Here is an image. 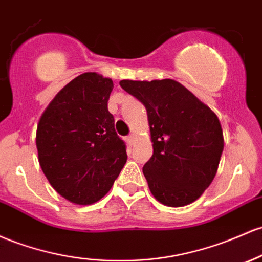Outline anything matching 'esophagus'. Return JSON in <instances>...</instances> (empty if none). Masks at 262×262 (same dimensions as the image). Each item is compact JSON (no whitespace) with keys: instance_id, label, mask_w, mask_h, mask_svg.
Instances as JSON below:
<instances>
[{"instance_id":"esophagus-1","label":"esophagus","mask_w":262,"mask_h":262,"mask_svg":"<svg viewBox=\"0 0 262 262\" xmlns=\"http://www.w3.org/2000/svg\"><path fill=\"white\" fill-rule=\"evenodd\" d=\"M125 142L128 143V145H133L134 144V136L133 134H130V136H128L125 138Z\"/></svg>"}]
</instances>
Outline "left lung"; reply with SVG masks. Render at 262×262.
Masks as SVG:
<instances>
[{"label":"left lung","mask_w":262,"mask_h":262,"mask_svg":"<svg viewBox=\"0 0 262 262\" xmlns=\"http://www.w3.org/2000/svg\"><path fill=\"white\" fill-rule=\"evenodd\" d=\"M119 84L148 113L153 155L143 173L151 194L173 208L199 199L215 178L224 149L217 117L173 79Z\"/></svg>","instance_id":"left-lung-1"}]
</instances>
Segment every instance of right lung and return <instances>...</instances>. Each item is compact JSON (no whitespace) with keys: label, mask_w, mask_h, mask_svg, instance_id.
I'll use <instances>...</instances> for the list:
<instances>
[{"label":"right lung","mask_w":262,"mask_h":262,"mask_svg":"<svg viewBox=\"0 0 262 262\" xmlns=\"http://www.w3.org/2000/svg\"><path fill=\"white\" fill-rule=\"evenodd\" d=\"M113 80L87 72L52 100L37 126L43 173L63 198L79 205L102 199L126 163V145L108 111Z\"/></svg>","instance_id":"add662e5"}]
</instances>
